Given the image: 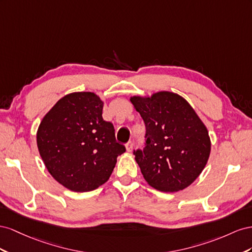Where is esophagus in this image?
<instances>
[{
  "label": "esophagus",
  "instance_id": "1",
  "mask_svg": "<svg viewBox=\"0 0 252 252\" xmlns=\"http://www.w3.org/2000/svg\"><path fill=\"white\" fill-rule=\"evenodd\" d=\"M133 148H134V143H133V141H128L126 145V151L127 152H132L133 151Z\"/></svg>",
  "mask_w": 252,
  "mask_h": 252
}]
</instances>
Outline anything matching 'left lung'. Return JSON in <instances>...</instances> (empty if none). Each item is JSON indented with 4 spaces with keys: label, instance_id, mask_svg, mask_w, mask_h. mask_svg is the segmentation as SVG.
Here are the masks:
<instances>
[{
    "label": "left lung",
    "instance_id": "obj_1",
    "mask_svg": "<svg viewBox=\"0 0 252 252\" xmlns=\"http://www.w3.org/2000/svg\"><path fill=\"white\" fill-rule=\"evenodd\" d=\"M146 125V147L134 151L143 178L154 189L177 192L189 187L209 159L211 141L204 122L185 98L172 92L133 96Z\"/></svg>",
    "mask_w": 252,
    "mask_h": 252
}]
</instances>
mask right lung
I'll use <instances>...</instances> for the list:
<instances>
[{
    "label": "right lung",
    "instance_id": "right-lung-1",
    "mask_svg": "<svg viewBox=\"0 0 252 252\" xmlns=\"http://www.w3.org/2000/svg\"><path fill=\"white\" fill-rule=\"evenodd\" d=\"M103 101L92 92L62 97L43 117L37 132L46 169L68 190L88 192L109 181L117 157L126 152L114 126L102 118Z\"/></svg>",
    "mask_w": 252,
    "mask_h": 252
}]
</instances>
